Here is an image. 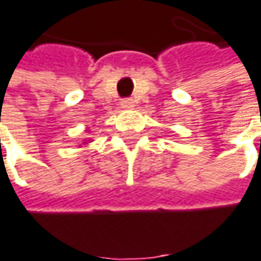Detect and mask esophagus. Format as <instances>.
I'll return each mask as SVG.
<instances>
[{"label":"esophagus","mask_w":261,"mask_h":261,"mask_svg":"<svg viewBox=\"0 0 261 261\" xmlns=\"http://www.w3.org/2000/svg\"><path fill=\"white\" fill-rule=\"evenodd\" d=\"M134 106H135V101H134V100H130V98L121 100V108H123V109H130V108H134Z\"/></svg>","instance_id":"34e87169"}]
</instances>
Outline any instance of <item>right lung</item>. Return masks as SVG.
<instances>
[{
  "mask_svg": "<svg viewBox=\"0 0 261 261\" xmlns=\"http://www.w3.org/2000/svg\"><path fill=\"white\" fill-rule=\"evenodd\" d=\"M90 141H92V140H87V143H90ZM87 143H84V144H87Z\"/></svg>",
  "mask_w": 261,
  "mask_h": 261,
  "instance_id": "add662e5",
  "label": "right lung"
}]
</instances>
